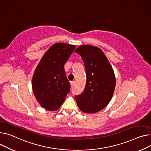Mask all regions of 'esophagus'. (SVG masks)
<instances>
[{
	"label": "esophagus",
	"mask_w": 151,
	"mask_h": 151,
	"mask_svg": "<svg viewBox=\"0 0 151 151\" xmlns=\"http://www.w3.org/2000/svg\"><path fill=\"white\" fill-rule=\"evenodd\" d=\"M70 83H71V87H73L74 85V81H71V82H70Z\"/></svg>",
	"instance_id": "esophagus-1"
}]
</instances>
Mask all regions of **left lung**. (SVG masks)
<instances>
[{"mask_svg": "<svg viewBox=\"0 0 151 151\" xmlns=\"http://www.w3.org/2000/svg\"><path fill=\"white\" fill-rule=\"evenodd\" d=\"M82 58L85 66L86 83L82 93L76 96L80 109L96 113L105 108L113 96L115 77L105 54L99 48L82 45L74 51Z\"/></svg>", "mask_w": 151, "mask_h": 151, "instance_id": "left-lung-1", "label": "left lung"}]
</instances>
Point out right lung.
I'll return each mask as SVG.
<instances>
[{
    "mask_svg": "<svg viewBox=\"0 0 151 151\" xmlns=\"http://www.w3.org/2000/svg\"><path fill=\"white\" fill-rule=\"evenodd\" d=\"M76 46L64 43L52 45L41 59L32 79V88L40 105L48 111L59 109L70 91L64 65Z\"/></svg>",
    "mask_w": 151,
    "mask_h": 151,
    "instance_id": "1",
    "label": "right lung"
}]
</instances>
